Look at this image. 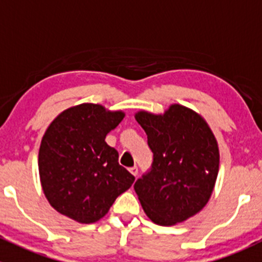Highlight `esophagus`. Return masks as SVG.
<instances>
[{"instance_id":"obj_1","label":"esophagus","mask_w":262,"mask_h":262,"mask_svg":"<svg viewBox=\"0 0 262 262\" xmlns=\"http://www.w3.org/2000/svg\"><path fill=\"white\" fill-rule=\"evenodd\" d=\"M129 172H130L132 175L136 176V178H137V175H138V167H137V166H134V167L129 168Z\"/></svg>"}]
</instances>
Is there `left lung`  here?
Wrapping results in <instances>:
<instances>
[{
	"mask_svg": "<svg viewBox=\"0 0 262 262\" xmlns=\"http://www.w3.org/2000/svg\"><path fill=\"white\" fill-rule=\"evenodd\" d=\"M153 152L152 170L134 185L142 208L158 226H175L209 202L219 171V147L199 113L171 104L161 114H134Z\"/></svg>",
	"mask_w": 262,
	"mask_h": 262,
	"instance_id": "1",
	"label": "left lung"
}]
</instances>
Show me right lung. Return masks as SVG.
<instances>
[{
    "instance_id": "add662e5",
    "label": "right lung",
    "mask_w": 262,
    "mask_h": 262,
    "mask_svg": "<svg viewBox=\"0 0 262 262\" xmlns=\"http://www.w3.org/2000/svg\"><path fill=\"white\" fill-rule=\"evenodd\" d=\"M125 116L100 104L83 102L63 110L49 124L38 156L41 189L58 213L90 224L100 221L134 176L118 162L105 137Z\"/></svg>"
}]
</instances>
